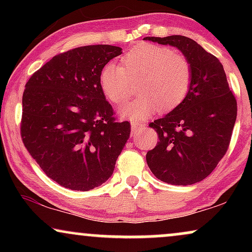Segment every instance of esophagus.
Returning <instances> with one entry per match:
<instances>
[{"label":"esophagus","mask_w":252,"mask_h":252,"mask_svg":"<svg viewBox=\"0 0 252 252\" xmlns=\"http://www.w3.org/2000/svg\"><path fill=\"white\" fill-rule=\"evenodd\" d=\"M144 127H146V124L143 123H135V122L130 123V128H132V133L134 134L140 132V130H142Z\"/></svg>","instance_id":"1"}]
</instances>
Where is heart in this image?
I'll use <instances>...</instances> for the list:
<instances>
[{"instance_id":"1","label":"heart","mask_w":252,"mask_h":252,"mask_svg":"<svg viewBox=\"0 0 252 252\" xmlns=\"http://www.w3.org/2000/svg\"><path fill=\"white\" fill-rule=\"evenodd\" d=\"M122 65L108 63L99 74V84L106 97L123 104L136 80L140 93L119 113L130 120H143L157 109L166 111L180 104L192 80L190 61L184 54L157 44L143 43L122 57Z\"/></svg>"}]
</instances>
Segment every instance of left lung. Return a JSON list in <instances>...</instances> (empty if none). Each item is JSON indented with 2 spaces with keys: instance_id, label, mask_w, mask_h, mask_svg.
<instances>
[{
  "instance_id": "8db88e82",
  "label": "left lung",
  "mask_w": 252,
  "mask_h": 252,
  "mask_svg": "<svg viewBox=\"0 0 252 252\" xmlns=\"http://www.w3.org/2000/svg\"><path fill=\"white\" fill-rule=\"evenodd\" d=\"M144 40L177 48L192 67L186 98L163 118L150 123L159 142L147 153V164L155 177L166 184H196L215 170L228 149L236 120V99L222 64L196 41L182 35Z\"/></svg>"
}]
</instances>
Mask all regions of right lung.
I'll return each mask as SVG.
<instances>
[{"label":"right lung","mask_w":252,"mask_h":252,"mask_svg":"<svg viewBox=\"0 0 252 252\" xmlns=\"http://www.w3.org/2000/svg\"><path fill=\"white\" fill-rule=\"evenodd\" d=\"M109 44L79 47L37 70L23 94L22 139L48 178L87 191L108 180L129 139L99 84L102 68L122 54Z\"/></svg>","instance_id":"obj_1"}]
</instances>
